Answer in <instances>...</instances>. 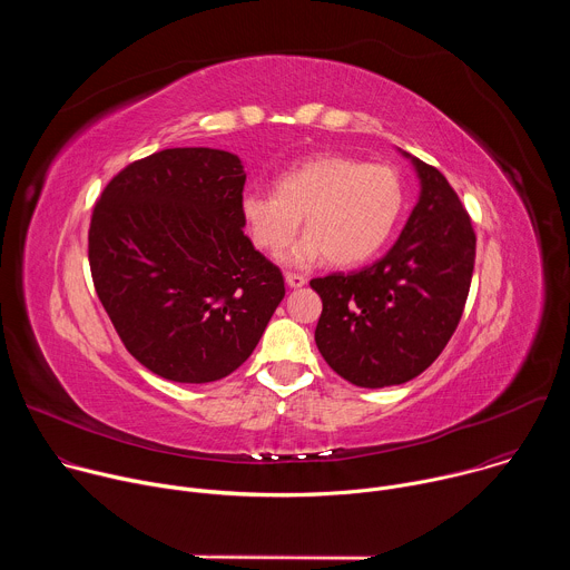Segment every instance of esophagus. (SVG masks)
Instances as JSON below:
<instances>
[{
    "instance_id": "1",
    "label": "esophagus",
    "mask_w": 570,
    "mask_h": 570,
    "mask_svg": "<svg viewBox=\"0 0 570 570\" xmlns=\"http://www.w3.org/2000/svg\"><path fill=\"white\" fill-rule=\"evenodd\" d=\"M284 279H286V286H288V288H299V286L306 284V277H304V275H297V273H286Z\"/></svg>"
}]
</instances>
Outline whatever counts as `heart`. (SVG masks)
<instances>
[{"label":"heart","instance_id":"b5f03b06","mask_svg":"<svg viewBox=\"0 0 570 570\" xmlns=\"http://www.w3.org/2000/svg\"><path fill=\"white\" fill-rule=\"evenodd\" d=\"M403 203L394 169L324 153L284 171L275 191H243L240 214L257 246L271 253L288 246L304 216L308 234L288 253L293 266L306 268L324 257L334 266H356L383 248Z\"/></svg>","mask_w":570,"mask_h":570}]
</instances>
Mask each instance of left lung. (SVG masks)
<instances>
[{
    "mask_svg": "<svg viewBox=\"0 0 570 570\" xmlns=\"http://www.w3.org/2000/svg\"><path fill=\"white\" fill-rule=\"evenodd\" d=\"M403 157L420 198L394 246L363 271L311 279L322 299L315 345L358 387L420 376L451 341L473 275L475 234L458 194L435 167Z\"/></svg>",
    "mask_w": 570,
    "mask_h": 570,
    "instance_id": "left-lung-1",
    "label": "left lung"
}]
</instances>
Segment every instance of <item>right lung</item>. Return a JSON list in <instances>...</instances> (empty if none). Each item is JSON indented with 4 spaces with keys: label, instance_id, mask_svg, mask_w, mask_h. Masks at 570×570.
Instances as JSON below:
<instances>
[{
    "label": "right lung",
    "instance_id": "add662e5",
    "mask_svg": "<svg viewBox=\"0 0 570 570\" xmlns=\"http://www.w3.org/2000/svg\"><path fill=\"white\" fill-rule=\"evenodd\" d=\"M246 171L218 148L132 161L95 205L90 271L126 350L153 374L209 383L246 363L284 277L243 234Z\"/></svg>",
    "mask_w": 570,
    "mask_h": 570
}]
</instances>
